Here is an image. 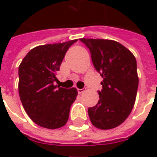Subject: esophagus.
Wrapping results in <instances>:
<instances>
[{
    "instance_id": "esophagus-1",
    "label": "esophagus",
    "mask_w": 157,
    "mask_h": 157,
    "mask_svg": "<svg viewBox=\"0 0 157 157\" xmlns=\"http://www.w3.org/2000/svg\"><path fill=\"white\" fill-rule=\"evenodd\" d=\"M77 92H78L79 94H81V93L84 92V89H77Z\"/></svg>"
}]
</instances>
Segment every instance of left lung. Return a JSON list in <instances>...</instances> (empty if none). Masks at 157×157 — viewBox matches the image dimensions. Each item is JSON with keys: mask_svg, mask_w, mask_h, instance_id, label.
<instances>
[{"mask_svg": "<svg viewBox=\"0 0 157 157\" xmlns=\"http://www.w3.org/2000/svg\"><path fill=\"white\" fill-rule=\"evenodd\" d=\"M91 53L92 63L103 78L97 105L89 108L92 124L101 129L120 125L135 105L139 77L134 55L110 39H81Z\"/></svg>", "mask_w": 157, "mask_h": 157, "instance_id": "1", "label": "left lung"}]
</instances>
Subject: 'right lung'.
Wrapping results in <instances>:
<instances>
[{
    "mask_svg": "<svg viewBox=\"0 0 157 157\" xmlns=\"http://www.w3.org/2000/svg\"><path fill=\"white\" fill-rule=\"evenodd\" d=\"M78 39L39 45L27 54L19 65L18 91L29 118L41 127L55 129L67 123L77 90L57 87L56 73L68 48Z\"/></svg>",
    "mask_w": 157,
    "mask_h": 157,
    "instance_id": "obj_1",
    "label": "right lung"
}]
</instances>
